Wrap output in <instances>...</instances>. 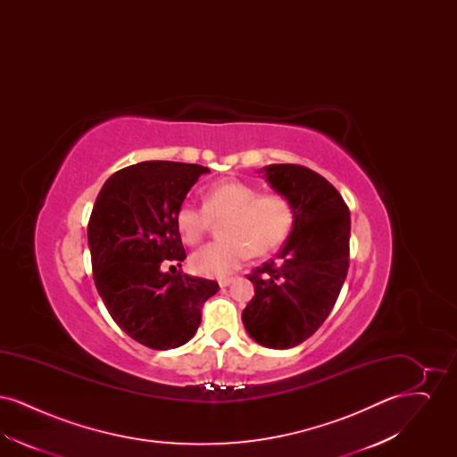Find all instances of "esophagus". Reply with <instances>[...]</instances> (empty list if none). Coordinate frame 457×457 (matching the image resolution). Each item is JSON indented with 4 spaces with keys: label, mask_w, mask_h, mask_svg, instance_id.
Masks as SVG:
<instances>
[{
    "label": "esophagus",
    "mask_w": 457,
    "mask_h": 457,
    "mask_svg": "<svg viewBox=\"0 0 457 457\" xmlns=\"http://www.w3.org/2000/svg\"><path fill=\"white\" fill-rule=\"evenodd\" d=\"M231 283H235V278H222V279H219V286L220 287H226V286H229Z\"/></svg>",
    "instance_id": "34e87169"
}]
</instances>
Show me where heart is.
Instances as JSON below:
<instances>
[{
    "label": "heart",
    "instance_id": "heart-1",
    "mask_svg": "<svg viewBox=\"0 0 457 457\" xmlns=\"http://www.w3.org/2000/svg\"><path fill=\"white\" fill-rule=\"evenodd\" d=\"M220 220V239L192 255V267L202 276L224 278L248 255L274 252L293 228L295 207L283 194H261L250 183L222 179L207 188L204 205L187 200L176 211V228L188 245H196Z\"/></svg>",
    "mask_w": 457,
    "mask_h": 457
}]
</instances>
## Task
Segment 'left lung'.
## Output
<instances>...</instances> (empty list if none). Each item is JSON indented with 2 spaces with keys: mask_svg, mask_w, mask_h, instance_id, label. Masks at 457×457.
Returning a JSON list of instances; mask_svg holds the SVG:
<instances>
[{
  "mask_svg": "<svg viewBox=\"0 0 457 457\" xmlns=\"http://www.w3.org/2000/svg\"><path fill=\"white\" fill-rule=\"evenodd\" d=\"M263 171L291 200L295 222L278 257L246 276L255 296L241 319L262 346L287 349L308 339L336 304L348 274L351 218L324 176L298 164H270Z\"/></svg>",
  "mask_w": 457,
  "mask_h": 457,
  "instance_id": "obj_1",
  "label": "left lung"
}]
</instances>
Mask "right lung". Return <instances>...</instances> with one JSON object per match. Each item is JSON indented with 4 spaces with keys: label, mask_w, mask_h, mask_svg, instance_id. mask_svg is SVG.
<instances>
[{
    "label": "right lung",
    "mask_w": 457,
    "mask_h": 457,
    "mask_svg": "<svg viewBox=\"0 0 457 457\" xmlns=\"http://www.w3.org/2000/svg\"><path fill=\"white\" fill-rule=\"evenodd\" d=\"M204 173L209 168L173 161L123 168L104 183L88 219L96 287L112 320L147 348L188 343L202 306L218 293L216 281L162 272L187 259L176 211Z\"/></svg>",
    "instance_id": "obj_1"
}]
</instances>
